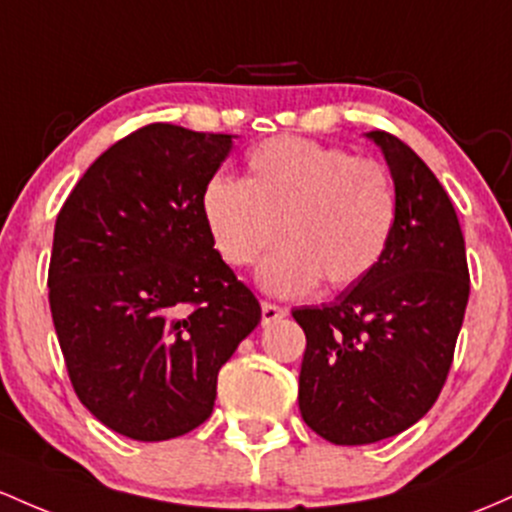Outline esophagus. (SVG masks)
Returning <instances> with one entry per match:
<instances>
[{"label": "esophagus", "instance_id": "esophagus-1", "mask_svg": "<svg viewBox=\"0 0 512 512\" xmlns=\"http://www.w3.org/2000/svg\"><path fill=\"white\" fill-rule=\"evenodd\" d=\"M286 308L282 306H274V303H262V325H269V323H277V320L286 318Z\"/></svg>", "mask_w": 512, "mask_h": 512}]
</instances>
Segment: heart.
I'll return each mask as SVG.
<instances>
[{
	"mask_svg": "<svg viewBox=\"0 0 512 512\" xmlns=\"http://www.w3.org/2000/svg\"><path fill=\"white\" fill-rule=\"evenodd\" d=\"M223 260L252 265L274 296H299L320 279L355 284L384 255L396 226V192L384 167L299 136L269 138L247 155L245 179L218 174L201 199Z\"/></svg>",
	"mask_w": 512,
	"mask_h": 512,
	"instance_id": "obj_1",
	"label": "heart"
}]
</instances>
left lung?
<instances>
[{
  "mask_svg": "<svg viewBox=\"0 0 512 512\" xmlns=\"http://www.w3.org/2000/svg\"><path fill=\"white\" fill-rule=\"evenodd\" d=\"M367 138L396 189L389 245L338 299L291 311L306 333L301 415L333 445H372L430 411L469 301L464 235L442 184L403 140L386 131Z\"/></svg>",
  "mask_w": 512,
  "mask_h": 512,
  "instance_id": "obj_1",
  "label": "left lung"
}]
</instances>
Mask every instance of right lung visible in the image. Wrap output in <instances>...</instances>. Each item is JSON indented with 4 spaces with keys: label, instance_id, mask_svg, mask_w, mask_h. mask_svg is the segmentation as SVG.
Wrapping results in <instances>:
<instances>
[{
    "label": "right lung",
    "instance_id": "add662e5",
    "mask_svg": "<svg viewBox=\"0 0 512 512\" xmlns=\"http://www.w3.org/2000/svg\"><path fill=\"white\" fill-rule=\"evenodd\" d=\"M230 148L228 133L138 128L92 162L55 221L48 299L72 389L131 440L199 428L262 318L201 209Z\"/></svg>",
    "mask_w": 512,
    "mask_h": 512
}]
</instances>
